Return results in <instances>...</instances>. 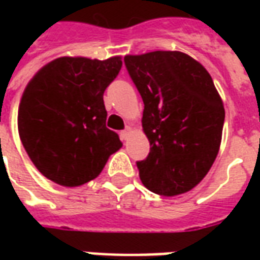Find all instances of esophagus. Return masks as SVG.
<instances>
[{"mask_svg":"<svg viewBox=\"0 0 260 260\" xmlns=\"http://www.w3.org/2000/svg\"><path fill=\"white\" fill-rule=\"evenodd\" d=\"M129 134H131V128H129V126H128L126 129H124V131H122V132H121V138H122L124 141H126V139L129 138Z\"/></svg>","mask_w":260,"mask_h":260,"instance_id":"34e87169","label":"esophagus"}]
</instances>
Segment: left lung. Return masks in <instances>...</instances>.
Wrapping results in <instances>:
<instances>
[{
    "instance_id": "obj_1",
    "label": "left lung",
    "mask_w": 260,
    "mask_h": 260,
    "mask_svg": "<svg viewBox=\"0 0 260 260\" xmlns=\"http://www.w3.org/2000/svg\"><path fill=\"white\" fill-rule=\"evenodd\" d=\"M145 104L142 126L150 143L138 161L149 191L177 196L201 182L217 157L224 106L205 67L181 51L125 55Z\"/></svg>"
}]
</instances>
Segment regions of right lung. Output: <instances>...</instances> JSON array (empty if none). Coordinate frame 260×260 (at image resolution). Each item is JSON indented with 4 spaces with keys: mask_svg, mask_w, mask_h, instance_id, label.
Instances as JSON below:
<instances>
[{
    "mask_svg": "<svg viewBox=\"0 0 260 260\" xmlns=\"http://www.w3.org/2000/svg\"><path fill=\"white\" fill-rule=\"evenodd\" d=\"M121 67V57H59L27 83L18 131L27 156L46 178L69 188L83 185L121 149L118 135L106 126L103 100Z\"/></svg>",
    "mask_w": 260,
    "mask_h": 260,
    "instance_id": "1",
    "label": "right lung"
}]
</instances>
